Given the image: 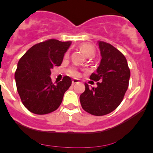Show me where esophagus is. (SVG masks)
<instances>
[{"mask_svg":"<svg viewBox=\"0 0 153 153\" xmlns=\"http://www.w3.org/2000/svg\"><path fill=\"white\" fill-rule=\"evenodd\" d=\"M79 83V80H78V79H74L72 80V85H74L75 83Z\"/></svg>","mask_w":153,"mask_h":153,"instance_id":"1","label":"esophagus"}]
</instances>
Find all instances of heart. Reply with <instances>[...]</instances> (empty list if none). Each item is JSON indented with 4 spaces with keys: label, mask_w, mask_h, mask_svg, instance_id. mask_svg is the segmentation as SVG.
I'll use <instances>...</instances> for the list:
<instances>
[{
    "label": "heart",
    "mask_w": 153,
    "mask_h": 153,
    "mask_svg": "<svg viewBox=\"0 0 153 153\" xmlns=\"http://www.w3.org/2000/svg\"><path fill=\"white\" fill-rule=\"evenodd\" d=\"M79 49L83 53V54L88 58H91L94 56L96 53L95 47H93L91 44L89 43H83V44H80L79 46ZM71 74L74 76H77L78 74L76 71H71Z\"/></svg>",
    "instance_id": "1"
}]
</instances>
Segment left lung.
<instances>
[{"label": "left lung", "instance_id": "obj_1", "mask_svg": "<svg viewBox=\"0 0 153 153\" xmlns=\"http://www.w3.org/2000/svg\"><path fill=\"white\" fill-rule=\"evenodd\" d=\"M101 60L97 72L90 79L97 82V87L89 88L79 97L82 108L94 116L111 113L121 103L129 86L130 70L124 55L111 44L97 41Z\"/></svg>", "mask_w": 153, "mask_h": 153}]
</instances>
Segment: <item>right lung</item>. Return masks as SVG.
I'll return each instance as SVG.
<instances>
[{"instance_id": "1", "label": "right lung", "mask_w": 153, "mask_h": 153, "mask_svg": "<svg viewBox=\"0 0 153 153\" xmlns=\"http://www.w3.org/2000/svg\"><path fill=\"white\" fill-rule=\"evenodd\" d=\"M71 41L54 39L30 47L20 59L16 70V85L24 106L31 113L44 115L55 111L61 104L72 80L66 76L53 84L51 70L60 66Z\"/></svg>"}]
</instances>
